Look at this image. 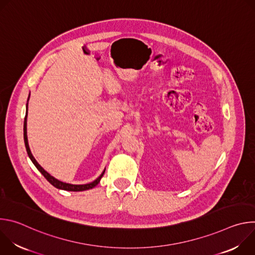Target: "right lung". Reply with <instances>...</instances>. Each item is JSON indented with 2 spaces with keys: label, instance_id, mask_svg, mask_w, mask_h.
<instances>
[{
  "label": "right lung",
  "instance_id": "right-lung-1",
  "mask_svg": "<svg viewBox=\"0 0 255 255\" xmlns=\"http://www.w3.org/2000/svg\"><path fill=\"white\" fill-rule=\"evenodd\" d=\"M24 142H25V146H26V150H27L28 156H29V158L31 159V161L33 162V164L36 166V168H37V169L43 174V176L49 181V183H50L53 187H55L56 189L64 190V191H69V192H82V191H87V190H90V189L95 188V187L100 183V180H101L102 176H103L104 173H105V169H104V171L102 172V174H101L97 179H95L94 181H92V183L86 184V185H71V184H66V183H63V181H60V180L56 179V178L53 177L52 175H50L46 170H44V168H43L37 161H36V159L34 158V156L32 155V153H31V151H30L29 144H28V139H27V111H26V116H25V119H24Z\"/></svg>",
  "mask_w": 255,
  "mask_h": 255
}]
</instances>
